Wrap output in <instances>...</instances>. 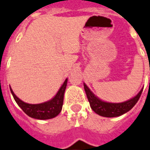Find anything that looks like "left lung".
<instances>
[{
	"instance_id": "left-lung-1",
	"label": "left lung",
	"mask_w": 150,
	"mask_h": 150,
	"mask_svg": "<svg viewBox=\"0 0 150 150\" xmlns=\"http://www.w3.org/2000/svg\"><path fill=\"white\" fill-rule=\"evenodd\" d=\"M83 87L92 110L99 115L108 118L118 117L131 110L139 100L143 90L142 88L136 97L127 101L122 103H108L97 98L85 83H83Z\"/></svg>"
}]
</instances>
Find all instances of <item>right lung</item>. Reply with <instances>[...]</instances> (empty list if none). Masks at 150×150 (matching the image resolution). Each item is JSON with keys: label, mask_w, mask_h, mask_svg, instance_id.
I'll return each instance as SVG.
<instances>
[{"label": "right lung", "mask_w": 150, "mask_h": 150, "mask_svg": "<svg viewBox=\"0 0 150 150\" xmlns=\"http://www.w3.org/2000/svg\"><path fill=\"white\" fill-rule=\"evenodd\" d=\"M67 79H66L62 87L59 88L57 94L52 100L37 105H32V104L24 102L14 94L11 88H10V90L14 97V100L26 115L31 118L45 120V119L55 118L60 113L63 107V97H64V92L67 87Z\"/></svg>", "instance_id": "right-lung-1"}]
</instances>
